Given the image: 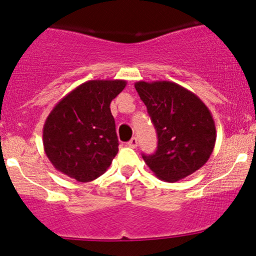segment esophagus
Listing matches in <instances>:
<instances>
[{
	"label": "esophagus",
	"instance_id": "1",
	"mask_svg": "<svg viewBox=\"0 0 256 256\" xmlns=\"http://www.w3.org/2000/svg\"><path fill=\"white\" fill-rule=\"evenodd\" d=\"M128 147H131V148H136L137 146H138V141H137L136 137H132V138H131L130 141H128Z\"/></svg>",
	"mask_w": 256,
	"mask_h": 256
}]
</instances>
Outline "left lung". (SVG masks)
Here are the masks:
<instances>
[{
    "mask_svg": "<svg viewBox=\"0 0 256 256\" xmlns=\"http://www.w3.org/2000/svg\"><path fill=\"white\" fill-rule=\"evenodd\" d=\"M134 87L158 134L156 153L142 156L154 175L176 182L200 169L216 141L214 119L203 100L171 81H138Z\"/></svg>",
    "mask_w": 256,
    "mask_h": 256,
    "instance_id": "8db88e82",
    "label": "left lung"
}]
</instances>
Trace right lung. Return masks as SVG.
Listing matches in <instances>:
<instances>
[{"label":"right lung","instance_id":"1","mask_svg":"<svg viewBox=\"0 0 256 256\" xmlns=\"http://www.w3.org/2000/svg\"><path fill=\"white\" fill-rule=\"evenodd\" d=\"M125 80H90L63 97L44 125V150L56 170L78 182L94 181L116 156L110 102Z\"/></svg>","mask_w":256,"mask_h":256}]
</instances>
